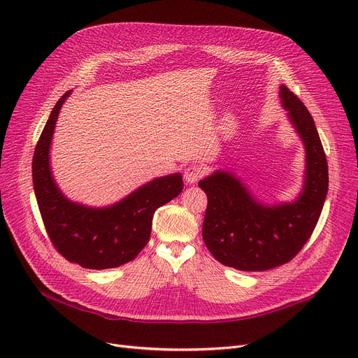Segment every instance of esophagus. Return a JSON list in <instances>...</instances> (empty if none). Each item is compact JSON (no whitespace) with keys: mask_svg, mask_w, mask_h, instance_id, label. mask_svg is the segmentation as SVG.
<instances>
[{"mask_svg":"<svg viewBox=\"0 0 358 358\" xmlns=\"http://www.w3.org/2000/svg\"><path fill=\"white\" fill-rule=\"evenodd\" d=\"M204 174V166L200 164H190L184 171V180L187 184H194Z\"/></svg>","mask_w":358,"mask_h":358,"instance_id":"esophagus-1","label":"esophagus"}]
</instances>
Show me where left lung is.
I'll return each mask as SVG.
<instances>
[{
	"label": "left lung",
	"instance_id": "left-lung-1",
	"mask_svg": "<svg viewBox=\"0 0 358 358\" xmlns=\"http://www.w3.org/2000/svg\"><path fill=\"white\" fill-rule=\"evenodd\" d=\"M280 103L305 148L302 190L292 201L268 204L231 171L217 169L199 181L208 194L203 241L223 266L264 271L286 264L310 238L328 193V162L310 113L280 85Z\"/></svg>",
	"mask_w": 358,
	"mask_h": 358
}]
</instances>
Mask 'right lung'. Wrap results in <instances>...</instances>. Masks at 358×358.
I'll return each instance as SVG.
<instances>
[{
    "instance_id": "right-lung-1",
    "label": "right lung",
    "mask_w": 358,
    "mask_h": 358,
    "mask_svg": "<svg viewBox=\"0 0 358 358\" xmlns=\"http://www.w3.org/2000/svg\"><path fill=\"white\" fill-rule=\"evenodd\" d=\"M71 92L66 91L53 107L34 149L31 173L37 206L52 243L68 261L91 270L120 267L143 250L155 210L181 193L182 177L174 173L154 178L104 208L69 200L53 177L50 145Z\"/></svg>"
}]
</instances>
